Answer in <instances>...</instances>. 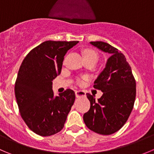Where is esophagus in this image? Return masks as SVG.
Masks as SVG:
<instances>
[{
	"instance_id": "34e87169",
	"label": "esophagus",
	"mask_w": 154,
	"mask_h": 154,
	"mask_svg": "<svg viewBox=\"0 0 154 154\" xmlns=\"http://www.w3.org/2000/svg\"><path fill=\"white\" fill-rule=\"evenodd\" d=\"M75 95L77 98H78V97H81V96H85V95H86V92L83 90H76Z\"/></svg>"
}]
</instances>
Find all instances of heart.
Listing matches in <instances>:
<instances>
[{"instance_id": "1", "label": "heart", "mask_w": 154, "mask_h": 154, "mask_svg": "<svg viewBox=\"0 0 154 154\" xmlns=\"http://www.w3.org/2000/svg\"><path fill=\"white\" fill-rule=\"evenodd\" d=\"M96 56L97 57H98L97 53L92 50H86L84 51V56ZM79 83H82L81 80H80Z\"/></svg>"}]
</instances>
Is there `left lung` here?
Instances as JSON below:
<instances>
[{
    "mask_svg": "<svg viewBox=\"0 0 154 154\" xmlns=\"http://www.w3.org/2000/svg\"><path fill=\"white\" fill-rule=\"evenodd\" d=\"M90 44L110 56L94 82V88L103 95L95 101L94 96L86 94L90 108L83 115V121L96 133L111 135L120 130L129 118L135 103L136 83L130 65L120 50L102 41Z\"/></svg>",
    "mask_w": 154,
    "mask_h": 154,
    "instance_id": "obj_1",
    "label": "left lung"
}]
</instances>
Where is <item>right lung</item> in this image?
Wrapping results in <instances>:
<instances>
[{"label":"right lung","instance_id":"add662e5","mask_svg":"<svg viewBox=\"0 0 154 154\" xmlns=\"http://www.w3.org/2000/svg\"><path fill=\"white\" fill-rule=\"evenodd\" d=\"M78 41H47L25 56L15 83V95L22 119L31 131L50 136L64 127L75 93L68 89L58 96L53 80L59 75L64 56Z\"/></svg>","mask_w":154,"mask_h":154}]
</instances>
